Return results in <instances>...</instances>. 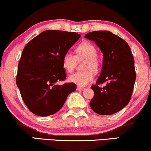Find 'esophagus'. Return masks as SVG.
Returning <instances> with one entry per match:
<instances>
[{
    "mask_svg": "<svg viewBox=\"0 0 151 151\" xmlns=\"http://www.w3.org/2000/svg\"><path fill=\"white\" fill-rule=\"evenodd\" d=\"M77 91H83V90H84V88H82V87L77 86Z\"/></svg>",
    "mask_w": 151,
    "mask_h": 151,
    "instance_id": "1",
    "label": "esophagus"
}]
</instances>
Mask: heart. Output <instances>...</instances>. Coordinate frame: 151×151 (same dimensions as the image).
Here are the masks:
<instances>
[{
  "label": "heart",
  "instance_id": "1",
  "mask_svg": "<svg viewBox=\"0 0 151 151\" xmlns=\"http://www.w3.org/2000/svg\"><path fill=\"white\" fill-rule=\"evenodd\" d=\"M76 56L68 51L62 58L63 67L67 72H72L77 65V59H86L83 65V72H78L71 74L68 80L79 86H85L93 81V72L96 73L100 69V63L97 56L96 48L89 42H83L75 49Z\"/></svg>",
  "mask_w": 151,
  "mask_h": 151
}]
</instances>
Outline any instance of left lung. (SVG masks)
Instances as JSON below:
<instances>
[{"label": "left lung", "mask_w": 151, "mask_h": 151, "mask_svg": "<svg viewBox=\"0 0 151 151\" xmlns=\"http://www.w3.org/2000/svg\"><path fill=\"white\" fill-rule=\"evenodd\" d=\"M84 37L95 42L103 53L100 75L91 86L95 95L90 106L100 115H111L130 100L136 79L132 53L126 42L110 31L91 32ZM104 82L106 86H99Z\"/></svg>", "instance_id": "left-lung-1"}]
</instances>
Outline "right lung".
Returning <instances> with one entry per match:
<instances>
[{
	"mask_svg": "<svg viewBox=\"0 0 151 151\" xmlns=\"http://www.w3.org/2000/svg\"><path fill=\"white\" fill-rule=\"evenodd\" d=\"M80 37L77 33L48 30L25 46L16 82L32 113L39 116L53 115L62 108L68 95L76 91L74 83H58L66 78L63 56Z\"/></svg>",
	"mask_w": 151,
	"mask_h": 151,
	"instance_id": "add662e5",
	"label": "right lung"
}]
</instances>
